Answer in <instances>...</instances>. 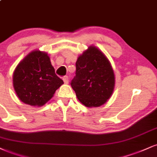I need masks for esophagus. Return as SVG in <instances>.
Listing matches in <instances>:
<instances>
[{
	"instance_id": "esophagus-1",
	"label": "esophagus",
	"mask_w": 157,
	"mask_h": 157,
	"mask_svg": "<svg viewBox=\"0 0 157 157\" xmlns=\"http://www.w3.org/2000/svg\"><path fill=\"white\" fill-rule=\"evenodd\" d=\"M63 82H64V83L65 84H68L69 83V77H68L67 76H65V77H63Z\"/></svg>"
}]
</instances>
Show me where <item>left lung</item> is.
<instances>
[{
    "mask_svg": "<svg viewBox=\"0 0 157 157\" xmlns=\"http://www.w3.org/2000/svg\"><path fill=\"white\" fill-rule=\"evenodd\" d=\"M116 77L110 62L105 53L90 45L79 55L76 76L71 82L79 101L87 107L105 105L115 88Z\"/></svg>",
    "mask_w": 157,
    "mask_h": 157,
    "instance_id": "obj_1",
    "label": "left lung"
}]
</instances>
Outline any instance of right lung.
I'll return each instance as SVG.
<instances>
[{"label":"right lung","mask_w":157,"mask_h":157,"mask_svg":"<svg viewBox=\"0 0 157 157\" xmlns=\"http://www.w3.org/2000/svg\"><path fill=\"white\" fill-rule=\"evenodd\" d=\"M63 81L55 73L50 56L34 50L17 64L13 73V87L22 102L41 107L53 97Z\"/></svg>","instance_id":"right-lung-1"}]
</instances>
